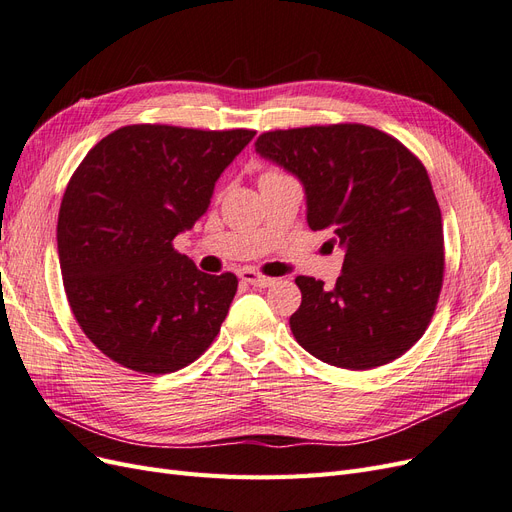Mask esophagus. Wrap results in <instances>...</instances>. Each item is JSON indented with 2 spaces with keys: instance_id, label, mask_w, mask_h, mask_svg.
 Returning <instances> with one entry per match:
<instances>
[{
  "instance_id": "obj_1",
  "label": "esophagus",
  "mask_w": 512,
  "mask_h": 512,
  "mask_svg": "<svg viewBox=\"0 0 512 512\" xmlns=\"http://www.w3.org/2000/svg\"><path fill=\"white\" fill-rule=\"evenodd\" d=\"M239 277H241L243 282L252 284V286H256V288H269V286L275 284V277L262 275V273L254 271V269H243V271H239Z\"/></svg>"
}]
</instances>
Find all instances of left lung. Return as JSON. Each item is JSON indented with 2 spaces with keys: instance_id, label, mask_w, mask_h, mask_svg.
I'll return each instance as SVG.
<instances>
[{
  "instance_id": "obj_1",
  "label": "left lung",
  "mask_w": 512,
  "mask_h": 512,
  "mask_svg": "<svg viewBox=\"0 0 512 512\" xmlns=\"http://www.w3.org/2000/svg\"><path fill=\"white\" fill-rule=\"evenodd\" d=\"M256 151L301 179L309 228H331L346 250L333 290L294 280V339L344 369L399 359L427 331L444 280L442 213L423 162L363 123L265 132Z\"/></svg>"
}]
</instances>
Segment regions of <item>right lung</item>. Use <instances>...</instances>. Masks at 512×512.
<instances>
[{
	"instance_id": "add662e5",
	"label": "right lung",
	"mask_w": 512,
	"mask_h": 512,
	"mask_svg": "<svg viewBox=\"0 0 512 512\" xmlns=\"http://www.w3.org/2000/svg\"><path fill=\"white\" fill-rule=\"evenodd\" d=\"M254 130L123 126L91 147L59 207L57 250L79 327L138 374L188 367L220 333L237 275H209L173 239L209 209Z\"/></svg>"
}]
</instances>
